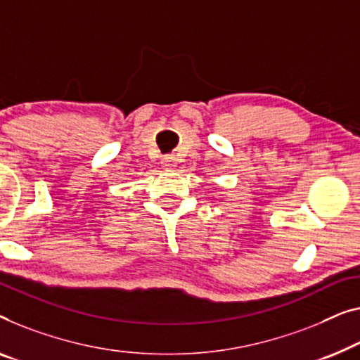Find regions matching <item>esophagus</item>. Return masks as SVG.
<instances>
[{"mask_svg": "<svg viewBox=\"0 0 360 360\" xmlns=\"http://www.w3.org/2000/svg\"><path fill=\"white\" fill-rule=\"evenodd\" d=\"M175 164H176V160H175L174 155H165V158H162V167L164 169H167V170L174 169Z\"/></svg>", "mask_w": 360, "mask_h": 360, "instance_id": "obj_1", "label": "esophagus"}]
</instances>
